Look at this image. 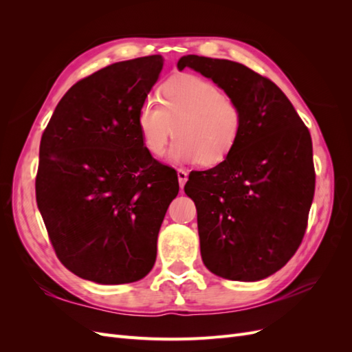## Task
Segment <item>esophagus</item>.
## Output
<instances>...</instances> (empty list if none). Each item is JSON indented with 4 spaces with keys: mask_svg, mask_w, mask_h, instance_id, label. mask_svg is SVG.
<instances>
[{
    "mask_svg": "<svg viewBox=\"0 0 352 352\" xmlns=\"http://www.w3.org/2000/svg\"><path fill=\"white\" fill-rule=\"evenodd\" d=\"M177 179H179L180 188H184L185 184H186V180H188V173L185 172V170H182V168L177 170Z\"/></svg>",
    "mask_w": 352,
    "mask_h": 352,
    "instance_id": "esophagus-1",
    "label": "esophagus"
}]
</instances>
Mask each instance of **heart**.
<instances>
[{"label": "heart", "mask_w": 352, "mask_h": 352, "mask_svg": "<svg viewBox=\"0 0 352 352\" xmlns=\"http://www.w3.org/2000/svg\"><path fill=\"white\" fill-rule=\"evenodd\" d=\"M158 101L146 98L136 114L138 133L150 155L164 154L173 126L176 141L168 155L175 163L216 166L235 150L242 111L216 83L195 74H177L162 85Z\"/></svg>", "instance_id": "heart-1"}]
</instances>
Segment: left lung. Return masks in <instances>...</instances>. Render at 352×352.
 <instances>
[{"instance_id": "left-lung-1", "label": "left lung", "mask_w": 352, "mask_h": 352, "mask_svg": "<svg viewBox=\"0 0 352 352\" xmlns=\"http://www.w3.org/2000/svg\"><path fill=\"white\" fill-rule=\"evenodd\" d=\"M185 67L214 82L243 117L235 150L185 185L202 261L229 280L265 279L291 260L307 229L316 186L310 132L286 95L241 63L189 54L177 61Z\"/></svg>"}]
</instances>
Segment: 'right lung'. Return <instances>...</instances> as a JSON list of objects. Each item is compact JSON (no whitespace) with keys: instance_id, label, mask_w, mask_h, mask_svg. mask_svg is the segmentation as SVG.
<instances>
[{"instance_id":"1","label":"right lung","mask_w":352,"mask_h":352,"mask_svg":"<svg viewBox=\"0 0 352 352\" xmlns=\"http://www.w3.org/2000/svg\"><path fill=\"white\" fill-rule=\"evenodd\" d=\"M162 56L114 63L74 83L39 145L36 202L58 260L100 285L141 280L177 192L176 170L145 151L136 114Z\"/></svg>"}]
</instances>
